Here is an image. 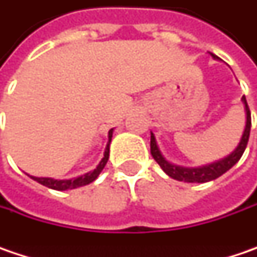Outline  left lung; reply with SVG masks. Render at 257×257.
Masks as SVG:
<instances>
[{"label": "left lung", "instance_id": "8db88e82", "mask_svg": "<svg viewBox=\"0 0 257 257\" xmlns=\"http://www.w3.org/2000/svg\"><path fill=\"white\" fill-rule=\"evenodd\" d=\"M213 58H218L216 55L212 54ZM241 101L244 103V109H246V128H244V133H243V138L240 140L237 149L228 155L227 158H224L222 161H218V162H213L211 165H205V167H200V168H184V167H177L170 164L162 154L159 152V148L156 145L155 136L154 133L151 135V154L154 156L156 162L159 164V167L170 175L171 178L178 180V181H186V183H206V181H211L215 180L218 177L227 173L231 167H234L238 161L241 155L244 154V149L247 146L248 136H250V127H251V117H250V109H248L247 101L246 98L243 96Z\"/></svg>", "mask_w": 257, "mask_h": 257}]
</instances>
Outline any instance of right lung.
I'll list each match as a JSON object with an SVG mask.
<instances>
[{"mask_svg": "<svg viewBox=\"0 0 257 257\" xmlns=\"http://www.w3.org/2000/svg\"><path fill=\"white\" fill-rule=\"evenodd\" d=\"M108 138H109V142L105 148V154H103V158L99 162V165L92 171V173H87V174L80 175L77 178H71V180H54V178H38V177H32L35 181L41 183L42 186L45 187H49V189H54V190H68V189H76V187H82V186H86L92 181H95L98 178V175L101 174V171L103 170V167L106 165L108 162V158H109V143H111V138H112V128L109 130L108 133Z\"/></svg>", "mask_w": 257, "mask_h": 257, "instance_id": "obj_1", "label": "right lung"}]
</instances>
